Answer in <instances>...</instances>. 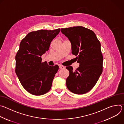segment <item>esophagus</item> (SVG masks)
<instances>
[{
  "label": "esophagus",
  "instance_id": "1",
  "mask_svg": "<svg viewBox=\"0 0 124 124\" xmlns=\"http://www.w3.org/2000/svg\"><path fill=\"white\" fill-rule=\"evenodd\" d=\"M59 68L60 69H64L65 68V67H64L63 66H62V65H59Z\"/></svg>",
  "mask_w": 124,
  "mask_h": 124
}]
</instances>
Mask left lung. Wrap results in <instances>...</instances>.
<instances>
[{"mask_svg":"<svg viewBox=\"0 0 124 124\" xmlns=\"http://www.w3.org/2000/svg\"><path fill=\"white\" fill-rule=\"evenodd\" d=\"M61 32L70 42L72 54L79 63L75 71L72 67H66L69 71L67 87L73 93L85 94L95 85L102 72L100 42L93 31L83 26L61 28Z\"/></svg>","mask_w":124,"mask_h":124,"instance_id":"8db88e82","label":"left lung"}]
</instances>
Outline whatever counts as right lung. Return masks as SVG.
Wrapping results in <instances>:
<instances>
[{"instance_id":"obj_1","label":"right lung","mask_w":124,"mask_h":124,"mask_svg":"<svg viewBox=\"0 0 124 124\" xmlns=\"http://www.w3.org/2000/svg\"><path fill=\"white\" fill-rule=\"evenodd\" d=\"M59 32L60 28L32 31L20 43L16 56L15 72L23 87L33 95H44L51 87L59 67L42 63L41 56L49 49L51 42Z\"/></svg>"}]
</instances>
